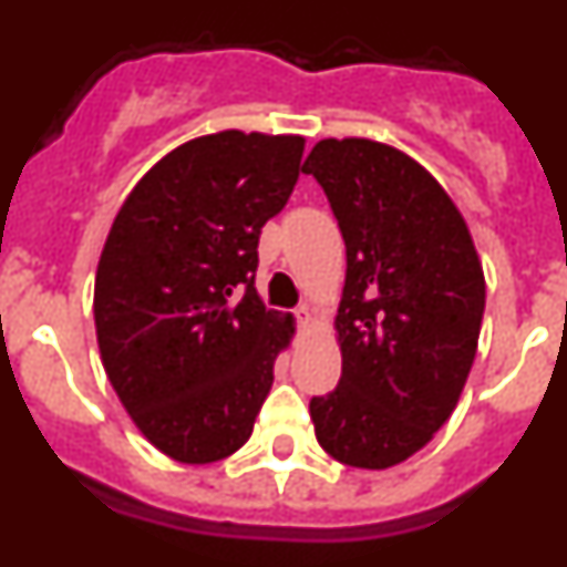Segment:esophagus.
<instances>
[{"label": "esophagus", "mask_w": 567, "mask_h": 567, "mask_svg": "<svg viewBox=\"0 0 567 567\" xmlns=\"http://www.w3.org/2000/svg\"><path fill=\"white\" fill-rule=\"evenodd\" d=\"M295 318H298V320H300V323H303V327H307L309 320H312V309H309V307H307V303H300V307H298V309H295Z\"/></svg>", "instance_id": "1"}]
</instances>
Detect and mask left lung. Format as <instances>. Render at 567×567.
<instances>
[{
  "label": "left lung",
  "mask_w": 567,
  "mask_h": 567,
  "mask_svg": "<svg viewBox=\"0 0 567 567\" xmlns=\"http://www.w3.org/2000/svg\"><path fill=\"white\" fill-rule=\"evenodd\" d=\"M338 218L346 284L340 383L309 400L323 452L389 468L452 417L477 354L485 278L463 215L414 158L369 138H323L303 162Z\"/></svg>",
  "instance_id": "1"
}]
</instances>
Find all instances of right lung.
<instances>
[{"mask_svg":"<svg viewBox=\"0 0 567 567\" xmlns=\"http://www.w3.org/2000/svg\"><path fill=\"white\" fill-rule=\"evenodd\" d=\"M303 138L224 130L135 184L96 269L104 372L144 437L178 463L247 443L292 338L255 292L260 227L287 207Z\"/></svg>","mask_w":567,"mask_h":567,"instance_id":"right-lung-1","label":"right lung"}]
</instances>
